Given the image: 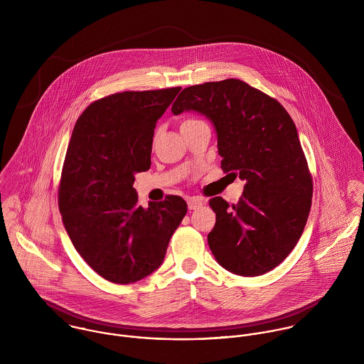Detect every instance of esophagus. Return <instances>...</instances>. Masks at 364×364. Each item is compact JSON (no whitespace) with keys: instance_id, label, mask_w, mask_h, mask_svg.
<instances>
[{"instance_id":"obj_1","label":"esophagus","mask_w":364,"mask_h":364,"mask_svg":"<svg viewBox=\"0 0 364 364\" xmlns=\"http://www.w3.org/2000/svg\"><path fill=\"white\" fill-rule=\"evenodd\" d=\"M202 205H203L202 199H199V198H189V200H188L189 210H196V208H200Z\"/></svg>"}]
</instances>
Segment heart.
I'll use <instances>...</instances> for the list:
<instances>
[{
	"label": "heart",
	"mask_w": 364,
	"mask_h": 364,
	"mask_svg": "<svg viewBox=\"0 0 364 364\" xmlns=\"http://www.w3.org/2000/svg\"><path fill=\"white\" fill-rule=\"evenodd\" d=\"M195 120H196V119H188V120H185L183 123H188V122H195Z\"/></svg>",
	"instance_id": "obj_1"
}]
</instances>
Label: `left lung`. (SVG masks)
Here are the masks:
<instances>
[{"label": "left lung", "instance_id": "8db88e82", "mask_svg": "<svg viewBox=\"0 0 364 364\" xmlns=\"http://www.w3.org/2000/svg\"><path fill=\"white\" fill-rule=\"evenodd\" d=\"M195 110L217 132L221 168L245 181L235 205L210 199L208 247L240 276H259L289 257L311 208L312 178L296 124L274 98L235 78L185 88L172 113Z\"/></svg>", "mask_w": 364, "mask_h": 364}]
</instances>
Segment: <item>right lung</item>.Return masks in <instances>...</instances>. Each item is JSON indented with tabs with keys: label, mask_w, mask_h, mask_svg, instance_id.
<instances>
[{
	"label": "right lung",
	"mask_w": 364,
	"mask_h": 364,
	"mask_svg": "<svg viewBox=\"0 0 364 364\" xmlns=\"http://www.w3.org/2000/svg\"><path fill=\"white\" fill-rule=\"evenodd\" d=\"M179 91L117 92L90 105L74 126L58 208L77 252L112 283H134L158 269L188 211L173 195L143 208L133 188L134 173L151 166L156 122Z\"/></svg>",
	"instance_id": "obj_1"
}]
</instances>
